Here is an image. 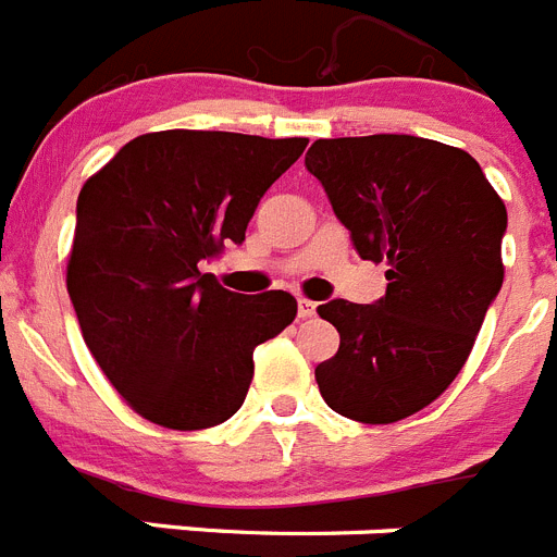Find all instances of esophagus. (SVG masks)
I'll return each mask as SVG.
<instances>
[{"label":"esophagus","instance_id":"obj_1","mask_svg":"<svg viewBox=\"0 0 557 557\" xmlns=\"http://www.w3.org/2000/svg\"><path fill=\"white\" fill-rule=\"evenodd\" d=\"M314 312H318V304L309 301V298H301V301H298V318L307 321V318H314Z\"/></svg>","mask_w":557,"mask_h":557}]
</instances>
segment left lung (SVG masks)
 <instances>
[{"label": "left lung", "mask_w": 557, "mask_h": 557, "mask_svg": "<svg viewBox=\"0 0 557 557\" xmlns=\"http://www.w3.org/2000/svg\"><path fill=\"white\" fill-rule=\"evenodd\" d=\"M321 181L362 259L385 262L376 304L318 307L339 348L314 368L334 412L393 424L432 405L466 366L505 278L508 211L469 152L418 136L318 139Z\"/></svg>", "instance_id": "8db88e82"}]
</instances>
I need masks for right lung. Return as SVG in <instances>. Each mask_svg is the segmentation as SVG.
<instances>
[{
  "label": "right lung",
  "mask_w": 557,
  "mask_h": 557,
  "mask_svg": "<svg viewBox=\"0 0 557 557\" xmlns=\"http://www.w3.org/2000/svg\"><path fill=\"white\" fill-rule=\"evenodd\" d=\"M307 141L156 131L83 184L69 298L97 366L152 424H223L243 407L253 348L295 321L289 293H231L200 262L243 243L259 198Z\"/></svg>",
  "instance_id": "right-lung-1"
}]
</instances>
